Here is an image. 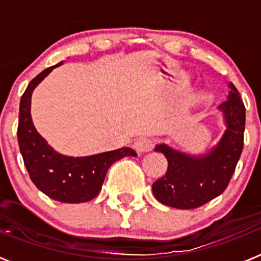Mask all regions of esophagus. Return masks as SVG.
<instances>
[{
	"mask_svg": "<svg viewBox=\"0 0 261 261\" xmlns=\"http://www.w3.org/2000/svg\"><path fill=\"white\" fill-rule=\"evenodd\" d=\"M133 147L137 153H147L154 147V141L151 138L147 137H138L133 144Z\"/></svg>",
	"mask_w": 261,
	"mask_h": 261,
	"instance_id": "obj_1",
	"label": "esophagus"
}]
</instances>
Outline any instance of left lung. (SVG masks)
Masks as SVG:
<instances>
[{
  "instance_id": "8db88e82",
  "label": "left lung",
  "mask_w": 261,
  "mask_h": 261,
  "mask_svg": "<svg viewBox=\"0 0 261 261\" xmlns=\"http://www.w3.org/2000/svg\"><path fill=\"white\" fill-rule=\"evenodd\" d=\"M227 99L218 106L226 129L216 146L201 155H191L166 144L156 145L168 162L167 172L153 183L159 202L176 209H195L220 196L229 184L243 150L246 108L238 90L229 85Z\"/></svg>"
}]
</instances>
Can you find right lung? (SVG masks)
<instances>
[{
    "label": "right lung",
    "mask_w": 261,
    "mask_h": 261,
    "mask_svg": "<svg viewBox=\"0 0 261 261\" xmlns=\"http://www.w3.org/2000/svg\"><path fill=\"white\" fill-rule=\"evenodd\" d=\"M36 75L20 98L18 144L32 183L43 193L60 202L78 204L93 200L102 190L106 174L112 163L124 156H136L130 147L87 156H68L57 153L38 133L31 117V95L35 87L55 68Z\"/></svg>",
    "instance_id": "obj_1"
}]
</instances>
